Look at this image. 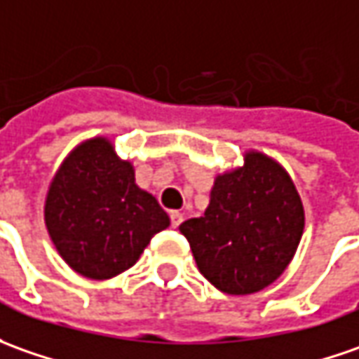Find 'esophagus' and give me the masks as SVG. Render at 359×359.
<instances>
[{
    "label": "esophagus",
    "mask_w": 359,
    "mask_h": 359,
    "mask_svg": "<svg viewBox=\"0 0 359 359\" xmlns=\"http://www.w3.org/2000/svg\"><path fill=\"white\" fill-rule=\"evenodd\" d=\"M182 220H184L182 212H179V210L170 212V226H172V228H179L180 224H182Z\"/></svg>",
    "instance_id": "34e87169"
}]
</instances>
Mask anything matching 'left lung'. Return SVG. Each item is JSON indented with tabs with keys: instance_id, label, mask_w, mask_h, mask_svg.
<instances>
[{
	"instance_id": "1",
	"label": "left lung",
	"mask_w": 359,
	"mask_h": 359,
	"mask_svg": "<svg viewBox=\"0 0 359 359\" xmlns=\"http://www.w3.org/2000/svg\"><path fill=\"white\" fill-rule=\"evenodd\" d=\"M198 271L222 292L251 294L289 267L304 230V208L289 172L259 151L214 179L200 218L180 224Z\"/></svg>"
}]
</instances>
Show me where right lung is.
<instances>
[{
    "instance_id": "1",
    "label": "right lung",
    "mask_w": 359,
    "mask_h": 359,
    "mask_svg": "<svg viewBox=\"0 0 359 359\" xmlns=\"http://www.w3.org/2000/svg\"><path fill=\"white\" fill-rule=\"evenodd\" d=\"M45 224L58 255L78 275L104 281L137 263L169 216L135 184V169L108 137H92L68 153L50 180Z\"/></svg>"
}]
</instances>
